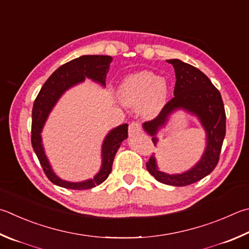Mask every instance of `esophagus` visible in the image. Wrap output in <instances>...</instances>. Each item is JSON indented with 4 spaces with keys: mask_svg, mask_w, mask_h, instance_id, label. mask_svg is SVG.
<instances>
[{
    "mask_svg": "<svg viewBox=\"0 0 249 249\" xmlns=\"http://www.w3.org/2000/svg\"><path fill=\"white\" fill-rule=\"evenodd\" d=\"M140 130H142V126H140V124L137 123V122H133V123H130L128 126V133L130 136L139 133Z\"/></svg>",
    "mask_w": 249,
    "mask_h": 249,
    "instance_id": "34e87169",
    "label": "esophagus"
}]
</instances>
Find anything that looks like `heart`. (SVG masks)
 Listing matches in <instances>:
<instances>
[{
	"instance_id": "1",
	"label": "heart",
	"mask_w": 249,
	"mask_h": 249,
	"mask_svg": "<svg viewBox=\"0 0 249 249\" xmlns=\"http://www.w3.org/2000/svg\"><path fill=\"white\" fill-rule=\"evenodd\" d=\"M168 85L152 71H140L122 81L119 98L125 106L137 107L142 104L144 116H153L161 110L168 97Z\"/></svg>"
}]
</instances>
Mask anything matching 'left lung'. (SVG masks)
I'll use <instances>...</instances> for the list:
<instances>
[{"label": "left lung", "instance_id": "obj_1", "mask_svg": "<svg viewBox=\"0 0 249 249\" xmlns=\"http://www.w3.org/2000/svg\"><path fill=\"white\" fill-rule=\"evenodd\" d=\"M173 65L176 83L174 98L166 103L156 119L144 122L142 127L155 146L157 134L165 126L169 116L176 110H184L196 115L206 132V149L200 160L192 169L179 174H168L159 171L156 158L151 156L146 163L147 170L158 182L171 186H187L209 175L218 164L225 136V110L222 97L211 80L196 67L178 58L166 61Z\"/></svg>", "mask_w": 249, "mask_h": 249}]
</instances>
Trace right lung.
I'll return each instance as SVG.
<instances>
[{
  "mask_svg": "<svg viewBox=\"0 0 249 249\" xmlns=\"http://www.w3.org/2000/svg\"><path fill=\"white\" fill-rule=\"evenodd\" d=\"M111 62L112 57L107 55H83L67 62L50 76L36 98L31 123V144L47 178L57 186L69 189H89L105 182L111 173L113 160L122 142L128 136L127 124L120 125L110 130L102 143V164L100 171L94 175L93 178L84 182H67L58 178L53 172L44 153L41 132L50 112L58 99L67 89L83 83L86 78L96 81L101 86H106L107 73Z\"/></svg>",
  "mask_w": 249,
  "mask_h": 249,
  "instance_id": "obj_1",
  "label": "right lung"
}]
</instances>
